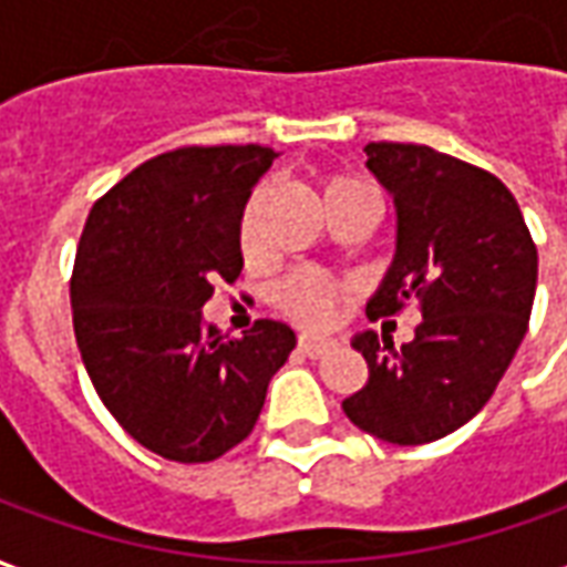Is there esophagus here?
<instances>
[{
    "mask_svg": "<svg viewBox=\"0 0 567 567\" xmlns=\"http://www.w3.org/2000/svg\"><path fill=\"white\" fill-rule=\"evenodd\" d=\"M297 346H300V352H303V355L321 358L337 349V340H333V337H319V333H300Z\"/></svg>",
    "mask_w": 567,
    "mask_h": 567,
    "instance_id": "esophagus-1",
    "label": "esophagus"
}]
</instances>
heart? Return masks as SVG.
I'll list each match as a JSON object with an SVG mask.
<instances>
[{
    "label": "heart",
    "instance_id": "1",
    "mask_svg": "<svg viewBox=\"0 0 567 567\" xmlns=\"http://www.w3.org/2000/svg\"><path fill=\"white\" fill-rule=\"evenodd\" d=\"M358 182L352 178H331L321 187V197H337L346 190H358ZM251 246V206H248L246 218H243V248ZM279 307L297 321H309V324H321V321L331 316L333 303L340 300V285L331 282L328 276H321L316 270H300L295 276H288L279 285Z\"/></svg>",
    "mask_w": 567,
    "mask_h": 567
}]
</instances>
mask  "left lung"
<instances>
[{"mask_svg":"<svg viewBox=\"0 0 567 567\" xmlns=\"http://www.w3.org/2000/svg\"><path fill=\"white\" fill-rule=\"evenodd\" d=\"M364 151L398 215L394 258L368 316L419 303L422 324L401 349L385 333L352 337L370 377L343 410L373 437L416 446L471 422L511 368L535 303L537 248L519 203L486 169L427 145Z\"/></svg>","mask_w":567,"mask_h":567,"instance_id":"left-lung-1","label":"left lung"}]
</instances>
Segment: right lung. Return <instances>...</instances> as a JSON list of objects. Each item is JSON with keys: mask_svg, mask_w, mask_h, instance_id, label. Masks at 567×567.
Masks as SVG:
<instances>
[{"mask_svg": "<svg viewBox=\"0 0 567 567\" xmlns=\"http://www.w3.org/2000/svg\"><path fill=\"white\" fill-rule=\"evenodd\" d=\"M276 157L264 145L166 151L84 224L72 272L81 361L117 425L169 462H212L243 443L297 346L285 321L230 340L203 319L212 285L243 272V212Z\"/></svg>", "mask_w": 567, "mask_h": 567, "instance_id": "right-lung-1", "label": "right lung"}]
</instances>
